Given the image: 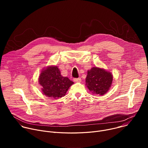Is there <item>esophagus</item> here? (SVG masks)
Instances as JSON below:
<instances>
[{"label": "esophagus", "instance_id": "1", "mask_svg": "<svg viewBox=\"0 0 148 148\" xmlns=\"http://www.w3.org/2000/svg\"><path fill=\"white\" fill-rule=\"evenodd\" d=\"M74 81L75 82H80L81 81V78H74Z\"/></svg>", "mask_w": 148, "mask_h": 148}]
</instances>
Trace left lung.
Wrapping results in <instances>:
<instances>
[{"label":"left lung","instance_id":"1","mask_svg":"<svg viewBox=\"0 0 148 148\" xmlns=\"http://www.w3.org/2000/svg\"><path fill=\"white\" fill-rule=\"evenodd\" d=\"M112 74L103 69L92 67L86 79L88 88L93 94L103 95L109 90L112 82Z\"/></svg>","mask_w":148,"mask_h":148}]
</instances>
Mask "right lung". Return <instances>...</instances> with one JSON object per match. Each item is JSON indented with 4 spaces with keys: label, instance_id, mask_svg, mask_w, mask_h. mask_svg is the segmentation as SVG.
Masks as SVG:
<instances>
[{
    "label": "right lung",
    "instance_id": "add662e5",
    "mask_svg": "<svg viewBox=\"0 0 148 148\" xmlns=\"http://www.w3.org/2000/svg\"><path fill=\"white\" fill-rule=\"evenodd\" d=\"M38 80L43 94L54 98L64 97L69 87L74 84L69 78L61 75L57 66L49 67L43 70Z\"/></svg>",
    "mask_w": 148,
    "mask_h": 148
}]
</instances>
